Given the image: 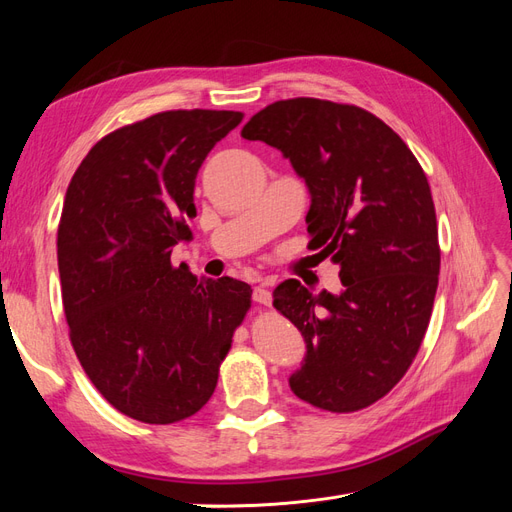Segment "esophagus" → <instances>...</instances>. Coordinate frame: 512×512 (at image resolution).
Listing matches in <instances>:
<instances>
[{"instance_id":"34e87169","label":"esophagus","mask_w":512,"mask_h":512,"mask_svg":"<svg viewBox=\"0 0 512 512\" xmlns=\"http://www.w3.org/2000/svg\"><path fill=\"white\" fill-rule=\"evenodd\" d=\"M252 299H254L256 303H260V305H271V301H273L271 290L265 288V286H256L254 292H252Z\"/></svg>"}]
</instances>
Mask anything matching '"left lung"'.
<instances>
[{"instance_id": "8db88e82", "label": "left lung", "mask_w": 512, "mask_h": 512, "mask_svg": "<svg viewBox=\"0 0 512 512\" xmlns=\"http://www.w3.org/2000/svg\"><path fill=\"white\" fill-rule=\"evenodd\" d=\"M241 136L282 151L309 190V250L339 267L342 292L286 280L273 307L297 327L305 356L288 384L329 412L374 404L404 378L438 290L436 209L408 145L359 106L273 102Z\"/></svg>"}]
</instances>
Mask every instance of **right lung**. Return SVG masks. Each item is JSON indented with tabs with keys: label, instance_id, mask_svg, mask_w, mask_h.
Returning a JSON list of instances; mask_svg holds the SVG:
<instances>
[{
	"label": "right lung",
	"instance_id": "obj_1",
	"mask_svg": "<svg viewBox=\"0 0 512 512\" xmlns=\"http://www.w3.org/2000/svg\"><path fill=\"white\" fill-rule=\"evenodd\" d=\"M237 111H168L104 136L76 168L57 232L76 356L108 404L151 425L203 408L252 288L173 267L194 181Z\"/></svg>",
	"mask_w": 512,
	"mask_h": 512
}]
</instances>
